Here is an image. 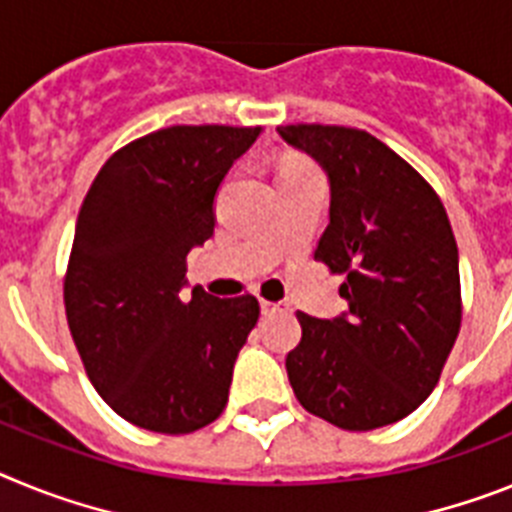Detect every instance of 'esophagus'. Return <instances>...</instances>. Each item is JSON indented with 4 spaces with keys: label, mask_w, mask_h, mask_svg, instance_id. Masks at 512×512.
<instances>
[{
    "label": "esophagus",
    "mask_w": 512,
    "mask_h": 512,
    "mask_svg": "<svg viewBox=\"0 0 512 512\" xmlns=\"http://www.w3.org/2000/svg\"><path fill=\"white\" fill-rule=\"evenodd\" d=\"M260 311L265 317H273V314H286V304H273V301H260Z\"/></svg>",
    "instance_id": "34e87169"
}]
</instances>
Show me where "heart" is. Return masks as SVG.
<instances>
[{
	"instance_id": "heart-1",
	"label": "heart",
	"mask_w": 512,
	"mask_h": 512,
	"mask_svg": "<svg viewBox=\"0 0 512 512\" xmlns=\"http://www.w3.org/2000/svg\"><path fill=\"white\" fill-rule=\"evenodd\" d=\"M291 167H306V162H301V159H293V162H288L283 170H291Z\"/></svg>"
}]
</instances>
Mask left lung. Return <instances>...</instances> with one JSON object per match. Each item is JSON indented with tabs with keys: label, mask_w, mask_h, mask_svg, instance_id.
Returning a JSON list of instances; mask_svg holds the SVG:
<instances>
[{
	"label": "left lung",
	"mask_w": 512,
	"mask_h": 512,
	"mask_svg": "<svg viewBox=\"0 0 512 512\" xmlns=\"http://www.w3.org/2000/svg\"><path fill=\"white\" fill-rule=\"evenodd\" d=\"M330 177V224L314 260L345 275L348 311L314 319L288 353L293 394L342 430L415 412L435 389L461 327L459 247L425 177L358 128L278 126Z\"/></svg>",
	"instance_id": "1"
}]
</instances>
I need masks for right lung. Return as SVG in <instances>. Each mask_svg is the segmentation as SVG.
I'll list each match as a JSON object with an SVG mask.
<instances>
[{"label":"right lung","mask_w":512,"mask_h":512,"mask_svg":"<svg viewBox=\"0 0 512 512\" xmlns=\"http://www.w3.org/2000/svg\"><path fill=\"white\" fill-rule=\"evenodd\" d=\"M260 126H170L102 164L79 208L66 322L92 386L123 420L182 435L224 412L260 317L255 296H182L185 257L213 234V201Z\"/></svg>","instance_id":"1"}]
</instances>
